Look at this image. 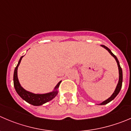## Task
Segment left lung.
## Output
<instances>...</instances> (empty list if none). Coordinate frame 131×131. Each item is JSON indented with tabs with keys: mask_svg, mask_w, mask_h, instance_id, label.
Masks as SVG:
<instances>
[{
	"mask_svg": "<svg viewBox=\"0 0 131 131\" xmlns=\"http://www.w3.org/2000/svg\"><path fill=\"white\" fill-rule=\"evenodd\" d=\"M101 46H102V47H103V48H105V49H107V50L109 51V53H110V54H111V55L113 56V57H114V58H115L116 61V62H117V64H118V71H119V80H118V84H117V85H116V88L115 90H114V93H113V94L111 96V97H109V98H108V99H107L106 100L104 101V102H102L101 104H99V105H105V104H108V103H109L110 102H111V101L113 100H114V98H115V97L117 95H118V93H119L121 88H122V86L123 74H122V68H121L120 65H119V61H118L117 57H116V56L114 55V54H113V53H112L110 49H109V48H107V47H106L105 46H104V45H101Z\"/></svg>",
	"mask_w": 131,
	"mask_h": 131,
	"instance_id": "obj_1",
	"label": "left lung"
}]
</instances>
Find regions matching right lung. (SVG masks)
Wrapping results in <instances>:
<instances>
[{
  "instance_id": "add662e5",
  "label": "right lung",
  "mask_w": 131,
  "mask_h": 131,
  "mask_svg": "<svg viewBox=\"0 0 131 131\" xmlns=\"http://www.w3.org/2000/svg\"><path fill=\"white\" fill-rule=\"evenodd\" d=\"M24 56L20 57L19 61L18 62L17 67L15 68L14 71V74H13V83H14V87L16 91L18 93V95L27 103L31 104L35 106H39L43 104H46V102H48L51 101L52 99L54 98L58 94V88H59V85L60 84L62 81H60L57 85L54 88V91L48 93H45V94H35V93H31L29 91L25 90L21 85L20 84L19 81L18 79V76H17V70H18V67L19 66L20 63L21 62V60L23 58Z\"/></svg>"
}]
</instances>
